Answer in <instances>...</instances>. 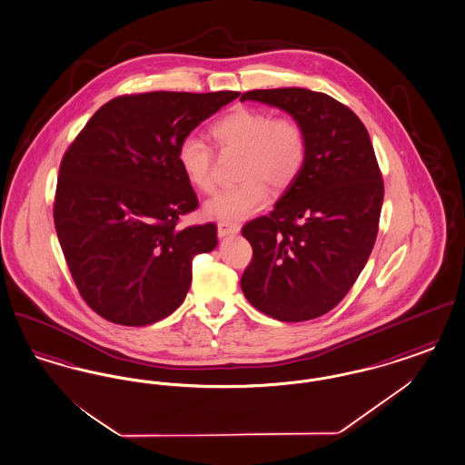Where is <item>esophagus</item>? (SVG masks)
<instances>
[{
  "instance_id": "1",
  "label": "esophagus",
  "mask_w": 465,
  "mask_h": 465,
  "mask_svg": "<svg viewBox=\"0 0 465 465\" xmlns=\"http://www.w3.org/2000/svg\"><path fill=\"white\" fill-rule=\"evenodd\" d=\"M241 230V224L232 222H220L218 223V235L220 237H226V235H233Z\"/></svg>"
}]
</instances>
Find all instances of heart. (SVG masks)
Instances as JSON below:
<instances>
[{
	"instance_id": "b5f03b06",
	"label": "heart",
	"mask_w": 465,
	"mask_h": 465,
	"mask_svg": "<svg viewBox=\"0 0 465 465\" xmlns=\"http://www.w3.org/2000/svg\"><path fill=\"white\" fill-rule=\"evenodd\" d=\"M216 150L239 153L237 183L205 203L207 214L222 220H242L265 207L270 190L284 192L300 177L309 155L303 124L291 114L272 116L260 108L239 106L209 127ZM177 163L186 181L202 193L216 188L214 152L195 135L177 144Z\"/></svg>"
}]
</instances>
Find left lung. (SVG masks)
<instances>
[{
    "instance_id": "obj_1",
    "label": "left lung",
    "mask_w": 465,
    "mask_h": 465,
    "mask_svg": "<svg viewBox=\"0 0 465 465\" xmlns=\"http://www.w3.org/2000/svg\"><path fill=\"white\" fill-rule=\"evenodd\" d=\"M296 116L309 155L300 177L268 216L245 223L252 247L241 288L247 302L282 322L334 309L354 286L378 235L383 179L364 124L324 92L249 90Z\"/></svg>"
}]
</instances>
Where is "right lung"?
I'll list each match as a JSON object with an SVG mask.
<instances>
[{
    "instance_id": "obj_1",
    "label": "right lung",
    "mask_w": 465,
    "mask_h": 465,
    "mask_svg": "<svg viewBox=\"0 0 465 465\" xmlns=\"http://www.w3.org/2000/svg\"><path fill=\"white\" fill-rule=\"evenodd\" d=\"M241 94L144 92L92 114L61 160L54 223L85 303L106 321L146 326L171 315L192 263L218 243L214 223L179 228L199 207L177 144Z\"/></svg>"
}]
</instances>
